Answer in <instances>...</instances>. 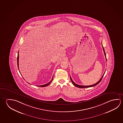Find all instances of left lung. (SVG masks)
Masks as SVG:
<instances>
[{"label": "left lung", "mask_w": 123, "mask_h": 123, "mask_svg": "<svg viewBox=\"0 0 123 123\" xmlns=\"http://www.w3.org/2000/svg\"><path fill=\"white\" fill-rule=\"evenodd\" d=\"M102 48H103L104 54H105V56L106 60H107V59H106V56L105 53V49H104V48L103 47V46H102ZM105 73H104L103 75L102 76V77H101V78L100 79V80H99V81H98V82H97L96 83H95V84H93V85H91V86H81V85H77V84H75V83L74 82H73V80L72 79L71 76H70V80H71V82H72L73 83V85H74V86H75V87H78V88H89V87H93V86H96V85L98 84V83H99V82L101 81V80H102V78H103V77L104 75V74H105Z\"/></svg>", "instance_id": "left-lung-1"}]
</instances>
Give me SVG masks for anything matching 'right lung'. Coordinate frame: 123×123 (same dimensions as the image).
Returning a JSON list of instances; mask_svg holds the SVG:
<instances>
[{"mask_svg": "<svg viewBox=\"0 0 123 123\" xmlns=\"http://www.w3.org/2000/svg\"><path fill=\"white\" fill-rule=\"evenodd\" d=\"M18 52H19V51H18V56H17V65H18V69H19V67H18V60H19V54H18ZM53 77H52V80H51V81H50V82H49L47 84H45V85H41V86H39V87H46V86H47L49 85V84L52 81V80H53Z\"/></svg>", "mask_w": 123, "mask_h": 123, "instance_id": "right-lung-1", "label": "right lung"}]
</instances>
